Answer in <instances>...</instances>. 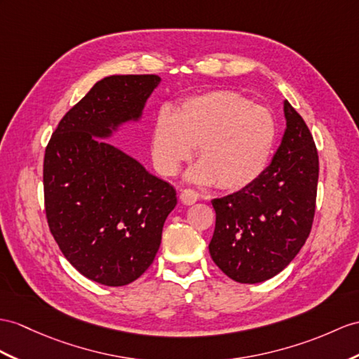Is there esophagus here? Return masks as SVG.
Returning a JSON list of instances; mask_svg holds the SVG:
<instances>
[{
	"mask_svg": "<svg viewBox=\"0 0 359 359\" xmlns=\"http://www.w3.org/2000/svg\"><path fill=\"white\" fill-rule=\"evenodd\" d=\"M198 198H199V195L196 194L195 190H191V189H184V190H181V194H180L181 203H182V204H186V205L195 204L196 201H198Z\"/></svg>",
	"mask_w": 359,
	"mask_h": 359,
	"instance_id": "obj_1",
	"label": "esophagus"
}]
</instances>
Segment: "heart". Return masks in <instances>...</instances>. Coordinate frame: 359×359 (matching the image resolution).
Returning a JSON list of instances; mask_svg holds the SVG:
<instances>
[{
    "mask_svg": "<svg viewBox=\"0 0 359 359\" xmlns=\"http://www.w3.org/2000/svg\"><path fill=\"white\" fill-rule=\"evenodd\" d=\"M276 121L265 108L234 91H210L182 100L173 114L161 109L151 135L155 169L177 175L196 146L201 161L189 173L198 182L241 190L265 170L276 143Z\"/></svg>",
    "mask_w": 359,
    "mask_h": 359,
    "instance_id": "b5f03b06",
    "label": "heart"
}]
</instances>
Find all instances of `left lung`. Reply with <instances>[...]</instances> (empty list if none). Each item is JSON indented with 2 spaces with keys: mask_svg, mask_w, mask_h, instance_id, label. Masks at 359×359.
<instances>
[{
  "mask_svg": "<svg viewBox=\"0 0 359 359\" xmlns=\"http://www.w3.org/2000/svg\"><path fill=\"white\" fill-rule=\"evenodd\" d=\"M286 129L273 161L250 186L212 201L210 256L239 283H260L299 255L316 215L318 152L308 125L287 100Z\"/></svg>",
  "mask_w": 359,
  "mask_h": 359,
  "instance_id": "1",
  "label": "left lung"
}]
</instances>
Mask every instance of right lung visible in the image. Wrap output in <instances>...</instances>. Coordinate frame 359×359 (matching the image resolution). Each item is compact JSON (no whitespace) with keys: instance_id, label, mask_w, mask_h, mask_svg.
<instances>
[{"instance_id":"add662e5","label":"right lung","mask_w":359,"mask_h":359,"mask_svg":"<svg viewBox=\"0 0 359 359\" xmlns=\"http://www.w3.org/2000/svg\"><path fill=\"white\" fill-rule=\"evenodd\" d=\"M161 79L109 76L59 121L43 155V205L56 243L79 273L107 286L152 265L177 191L95 137L142 116Z\"/></svg>"}]
</instances>
